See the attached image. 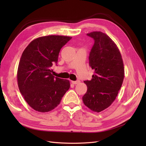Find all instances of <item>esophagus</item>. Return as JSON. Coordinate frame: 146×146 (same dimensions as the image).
Returning a JSON list of instances; mask_svg holds the SVG:
<instances>
[{
  "mask_svg": "<svg viewBox=\"0 0 146 146\" xmlns=\"http://www.w3.org/2000/svg\"><path fill=\"white\" fill-rule=\"evenodd\" d=\"M80 80H77V81H72L71 82V83H72V84H74V85H77V84H78V83H80Z\"/></svg>",
  "mask_w": 146,
  "mask_h": 146,
  "instance_id": "34e87169",
  "label": "esophagus"
}]
</instances>
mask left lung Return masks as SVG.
Masks as SVG:
<instances>
[{
    "mask_svg": "<svg viewBox=\"0 0 146 146\" xmlns=\"http://www.w3.org/2000/svg\"><path fill=\"white\" fill-rule=\"evenodd\" d=\"M87 35L94 39L89 56L94 74L91 80L84 81L88 90L82 100L88 108L99 113L116 99L122 85L124 68L119 49L107 34L92 32Z\"/></svg>",
    "mask_w": 146,
    "mask_h": 146,
    "instance_id": "obj_1",
    "label": "left lung"
}]
</instances>
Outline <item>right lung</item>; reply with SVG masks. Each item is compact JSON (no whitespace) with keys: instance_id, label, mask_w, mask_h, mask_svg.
<instances>
[{"instance_id":"1","label":"right lung","mask_w":146,"mask_h":146,"mask_svg":"<svg viewBox=\"0 0 146 146\" xmlns=\"http://www.w3.org/2000/svg\"><path fill=\"white\" fill-rule=\"evenodd\" d=\"M72 37L48 35L31 42L21 57L17 72V85L30 107L41 113L50 111L58 106L70 88L66 79L51 74L57 63L60 51Z\"/></svg>"}]
</instances>
